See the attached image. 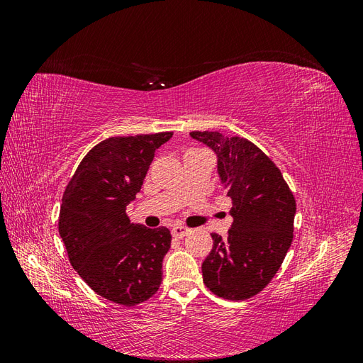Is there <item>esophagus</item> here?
<instances>
[{
  "label": "esophagus",
  "mask_w": 363,
  "mask_h": 363,
  "mask_svg": "<svg viewBox=\"0 0 363 363\" xmlns=\"http://www.w3.org/2000/svg\"><path fill=\"white\" fill-rule=\"evenodd\" d=\"M171 233H172V236H174V238L182 239V238H184L186 235H189V233H191V228H188V227H182V225H175V227L171 230Z\"/></svg>",
  "instance_id": "1"
}]
</instances>
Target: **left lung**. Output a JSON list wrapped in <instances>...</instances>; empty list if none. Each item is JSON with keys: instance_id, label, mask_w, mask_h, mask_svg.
Listing matches in <instances>:
<instances>
[{"instance_id": "left-lung-1", "label": "left lung", "mask_w": 363, "mask_h": 363, "mask_svg": "<svg viewBox=\"0 0 363 363\" xmlns=\"http://www.w3.org/2000/svg\"><path fill=\"white\" fill-rule=\"evenodd\" d=\"M218 155V172L232 199L228 238L212 233L203 281L225 300H248L276 276L294 239L296 203L280 169L245 138L191 131Z\"/></svg>"}]
</instances>
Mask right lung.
<instances>
[{
    "mask_svg": "<svg viewBox=\"0 0 363 363\" xmlns=\"http://www.w3.org/2000/svg\"><path fill=\"white\" fill-rule=\"evenodd\" d=\"M171 136L162 131L101 140L63 192L59 235L71 265L92 291L116 304L144 303L160 288L169 230L131 224L125 207L140 191L156 150Z\"/></svg>",
    "mask_w": 363,
    "mask_h": 363,
    "instance_id": "add662e5",
    "label": "right lung"
}]
</instances>
